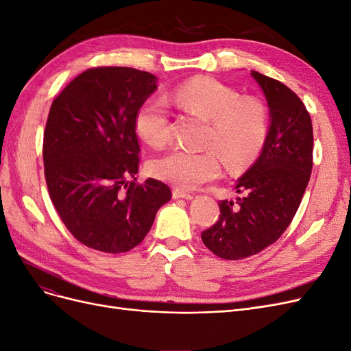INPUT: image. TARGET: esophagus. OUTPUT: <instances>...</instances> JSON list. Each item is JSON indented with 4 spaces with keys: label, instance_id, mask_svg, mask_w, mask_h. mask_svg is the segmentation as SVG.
<instances>
[{
    "label": "esophagus",
    "instance_id": "esophagus-1",
    "mask_svg": "<svg viewBox=\"0 0 351 351\" xmlns=\"http://www.w3.org/2000/svg\"><path fill=\"white\" fill-rule=\"evenodd\" d=\"M172 197L175 198V199H179V198H185V199H192L193 198V195L191 192H186V191H182V189H173V192H172Z\"/></svg>",
    "mask_w": 351,
    "mask_h": 351
}]
</instances>
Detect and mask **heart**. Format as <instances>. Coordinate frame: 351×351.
<instances>
[{
	"label": "heart",
	"instance_id": "heart-1",
	"mask_svg": "<svg viewBox=\"0 0 351 351\" xmlns=\"http://www.w3.org/2000/svg\"><path fill=\"white\" fill-rule=\"evenodd\" d=\"M175 98L185 110L210 120L206 146L217 148L230 167L250 163L263 149L269 119L261 101L240 98L236 89L213 77L184 82L176 88ZM134 128L147 145H166L171 137V121L165 104L160 99H147L137 110ZM216 151L195 153L175 149L153 160L150 169L153 175L169 184L193 189L221 175V159Z\"/></svg>",
	"mask_w": 351,
	"mask_h": 351
}]
</instances>
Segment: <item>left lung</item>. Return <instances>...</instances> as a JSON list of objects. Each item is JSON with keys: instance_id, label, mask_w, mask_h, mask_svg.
I'll list each match as a JSON object with an SVG mask.
<instances>
[{"instance_id": "8db88e82", "label": "left lung", "mask_w": 351, "mask_h": 351, "mask_svg": "<svg viewBox=\"0 0 351 351\" xmlns=\"http://www.w3.org/2000/svg\"><path fill=\"white\" fill-rule=\"evenodd\" d=\"M270 110L261 158L239 180L236 201H219L218 221L204 244L226 261L261 253L289 227L313 172L314 133L304 102L287 85L252 71Z\"/></svg>"}]
</instances>
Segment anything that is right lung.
<instances>
[{"label":"right lung","mask_w":351,"mask_h":351,"mask_svg":"<svg viewBox=\"0 0 351 351\" xmlns=\"http://www.w3.org/2000/svg\"><path fill=\"white\" fill-rule=\"evenodd\" d=\"M156 84L145 71L98 66L77 75L51 102L43 136L49 195L86 247L112 254L134 249L172 198L160 180H128L140 165L136 114Z\"/></svg>","instance_id":"add662e5"}]
</instances>
